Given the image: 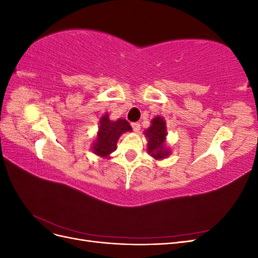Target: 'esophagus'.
Wrapping results in <instances>:
<instances>
[{"instance_id": "obj_1", "label": "esophagus", "mask_w": 258, "mask_h": 258, "mask_svg": "<svg viewBox=\"0 0 258 258\" xmlns=\"http://www.w3.org/2000/svg\"><path fill=\"white\" fill-rule=\"evenodd\" d=\"M131 126H132V128H134L135 132H137V134H138V132L140 131V123L139 122H134L131 124Z\"/></svg>"}]
</instances>
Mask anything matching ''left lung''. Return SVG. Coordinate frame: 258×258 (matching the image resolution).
Returning <instances> with one entry per match:
<instances>
[{
    "instance_id": "1",
    "label": "left lung",
    "mask_w": 258,
    "mask_h": 258,
    "mask_svg": "<svg viewBox=\"0 0 258 258\" xmlns=\"http://www.w3.org/2000/svg\"><path fill=\"white\" fill-rule=\"evenodd\" d=\"M147 139V153L155 160L168 158L171 150L167 146V122L162 116H155L151 121V126L144 131Z\"/></svg>"
}]
</instances>
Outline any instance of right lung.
Returning <instances> with one entry per match:
<instances>
[{
    "label": "right lung",
    "mask_w": 258,
    "mask_h": 258,
    "mask_svg": "<svg viewBox=\"0 0 258 258\" xmlns=\"http://www.w3.org/2000/svg\"><path fill=\"white\" fill-rule=\"evenodd\" d=\"M128 131H132V128L126 119L111 120L108 113H105L100 118L98 132L91 145V152L101 158L110 159V155L116 151L120 136Z\"/></svg>",
    "instance_id": "add662e5"
}]
</instances>
